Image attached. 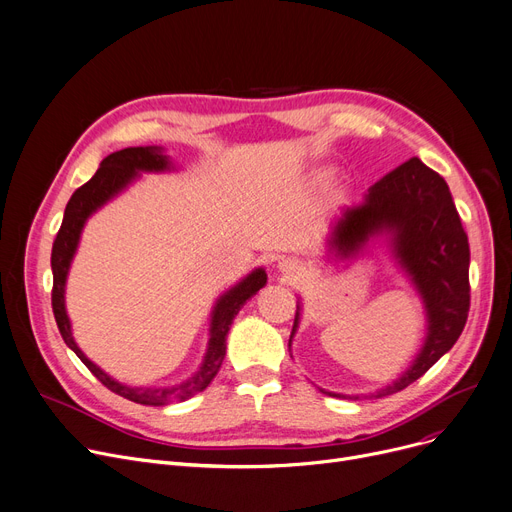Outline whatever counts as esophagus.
<instances>
[{
  "label": "esophagus",
  "mask_w": 512,
  "mask_h": 512,
  "mask_svg": "<svg viewBox=\"0 0 512 512\" xmlns=\"http://www.w3.org/2000/svg\"><path fill=\"white\" fill-rule=\"evenodd\" d=\"M279 269H281V273L287 275V277H298V275H302V266H300V262L294 260V258H283V260L279 262Z\"/></svg>",
  "instance_id": "obj_1"
}]
</instances>
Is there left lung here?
Returning a JSON list of instances; mask_svg holds the SVG:
<instances>
[{
	"label": "left lung",
	"instance_id": "obj_1",
	"mask_svg": "<svg viewBox=\"0 0 512 512\" xmlns=\"http://www.w3.org/2000/svg\"><path fill=\"white\" fill-rule=\"evenodd\" d=\"M379 231L392 233L394 252L421 291L429 316V333L417 360L398 381L377 392L387 396L423 377L465 329L471 306V252L448 183L419 158L394 168L369 189L360 206L348 208L335 225L331 246L339 256H350ZM298 323L300 306L291 337ZM321 392L329 394L325 389Z\"/></svg>",
	"mask_w": 512,
	"mask_h": 512
}]
</instances>
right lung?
Segmentation results:
<instances>
[{"label": "right lung", "mask_w": 512, "mask_h": 512, "mask_svg": "<svg viewBox=\"0 0 512 512\" xmlns=\"http://www.w3.org/2000/svg\"><path fill=\"white\" fill-rule=\"evenodd\" d=\"M166 168H168V160L166 156L160 154L158 148H125L104 158L100 168H97V173L72 193V198L68 200L64 210L62 227L54 239V248H52V271H54L52 308H54L56 323L66 346L81 358L85 367L100 379L110 392L145 406H164L168 402H185L208 387V383L214 379V375L218 373V369H221V364L225 360V350H227L225 342H227V333L235 319V314L266 283V273L262 269H256L239 285L229 289L225 296H221V300L216 302L212 310L210 342H208V352L204 356V364L196 375L175 387H127L123 383L110 379L102 369H97L95 364L79 350L75 339H72L70 321L64 308V283H66L70 260L77 250L83 225L91 212H95L102 204H106L120 189L127 187L137 177L139 170H166Z\"/></svg>", "instance_id": "add662e5"}]
</instances>
